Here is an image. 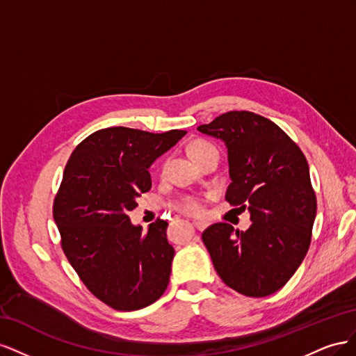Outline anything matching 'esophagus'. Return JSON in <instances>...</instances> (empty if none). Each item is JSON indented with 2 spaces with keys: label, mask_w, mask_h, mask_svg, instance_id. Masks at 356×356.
Listing matches in <instances>:
<instances>
[{
  "label": "esophagus",
  "mask_w": 356,
  "mask_h": 356,
  "mask_svg": "<svg viewBox=\"0 0 356 356\" xmlns=\"http://www.w3.org/2000/svg\"><path fill=\"white\" fill-rule=\"evenodd\" d=\"M193 224H195V227H196L197 230H200V232L207 229L208 225H209V222H207V221H195Z\"/></svg>",
  "instance_id": "obj_1"
}]
</instances>
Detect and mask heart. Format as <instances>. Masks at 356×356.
Segmentation results:
<instances>
[{
	"instance_id": "1",
	"label": "heart",
	"mask_w": 356,
	"mask_h": 356,
	"mask_svg": "<svg viewBox=\"0 0 356 356\" xmlns=\"http://www.w3.org/2000/svg\"><path fill=\"white\" fill-rule=\"evenodd\" d=\"M207 147H212V145L208 143H202V141L193 144L191 154H195ZM204 202H207V199L200 197V196H186L179 200L178 209L184 213L193 215V217H199V215L204 213Z\"/></svg>"
}]
</instances>
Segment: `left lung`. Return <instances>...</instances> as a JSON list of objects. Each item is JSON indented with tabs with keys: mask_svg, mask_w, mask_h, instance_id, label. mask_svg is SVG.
<instances>
[{
	"mask_svg": "<svg viewBox=\"0 0 356 356\" xmlns=\"http://www.w3.org/2000/svg\"><path fill=\"white\" fill-rule=\"evenodd\" d=\"M197 131L227 147L230 186L225 200L248 208L250 229L227 222L202 233L222 282L246 297L281 289L307 254L316 196L303 152L281 127L251 111H229Z\"/></svg>",
	"mask_w": 356,
	"mask_h": 356,
	"instance_id": "8db88e82",
	"label": "left lung"
}]
</instances>
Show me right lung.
Listing matches in <instances>:
<instances>
[{
	"instance_id": "obj_1",
	"label": "right lung",
	"mask_w": 356,
	"mask_h": 356,
	"mask_svg": "<svg viewBox=\"0 0 356 356\" xmlns=\"http://www.w3.org/2000/svg\"><path fill=\"white\" fill-rule=\"evenodd\" d=\"M186 134L101 129L77 145L63 170L53 202L62 250L90 293L115 310L147 307L168 288L175 255L168 222L157 218L143 233L127 212L152 188L148 168Z\"/></svg>"
}]
</instances>
